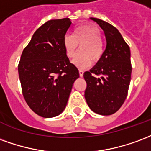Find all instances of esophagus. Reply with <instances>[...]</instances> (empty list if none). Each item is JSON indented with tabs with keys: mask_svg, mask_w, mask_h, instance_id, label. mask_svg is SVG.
<instances>
[{
	"mask_svg": "<svg viewBox=\"0 0 151 151\" xmlns=\"http://www.w3.org/2000/svg\"><path fill=\"white\" fill-rule=\"evenodd\" d=\"M79 74H80V77H83V71H82V70H80V71H79Z\"/></svg>",
	"mask_w": 151,
	"mask_h": 151,
	"instance_id": "esophagus-1",
	"label": "esophagus"
}]
</instances>
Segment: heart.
I'll return each mask as SVG.
<instances>
[{
	"label": "heart",
	"mask_w": 151,
	"mask_h": 151,
	"mask_svg": "<svg viewBox=\"0 0 151 151\" xmlns=\"http://www.w3.org/2000/svg\"><path fill=\"white\" fill-rule=\"evenodd\" d=\"M79 45L81 51L72 60V63L79 69L89 67L92 64V59L98 62L104 54L101 30L92 24L81 25L75 29L72 35H65L63 46L69 58L76 55Z\"/></svg>",
	"instance_id": "b5f03b06"
}]
</instances>
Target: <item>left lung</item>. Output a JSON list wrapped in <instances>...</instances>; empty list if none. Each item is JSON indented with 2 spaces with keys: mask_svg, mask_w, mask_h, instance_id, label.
Masks as SVG:
<instances>
[{
  "mask_svg": "<svg viewBox=\"0 0 151 151\" xmlns=\"http://www.w3.org/2000/svg\"><path fill=\"white\" fill-rule=\"evenodd\" d=\"M98 24L106 38V48L101 59L83 78L87 83L84 97L94 113L109 116L122 107L131 80L130 50L118 29L98 18L91 17ZM101 75L96 78L95 75Z\"/></svg>",
  "mask_w": 151,
  "mask_h": 151,
  "instance_id": "1",
  "label": "left lung"
}]
</instances>
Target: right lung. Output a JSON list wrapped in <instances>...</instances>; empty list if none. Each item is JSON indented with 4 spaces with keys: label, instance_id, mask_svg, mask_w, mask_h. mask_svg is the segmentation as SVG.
<instances>
[{
    "label": "right lung",
    "instance_id": "add662e5",
    "mask_svg": "<svg viewBox=\"0 0 151 151\" xmlns=\"http://www.w3.org/2000/svg\"><path fill=\"white\" fill-rule=\"evenodd\" d=\"M69 18L50 20L39 27L23 50L18 64L22 94L38 116L50 118L64 110L79 71L69 61L63 38Z\"/></svg>",
    "mask_w": 151,
    "mask_h": 151
}]
</instances>
